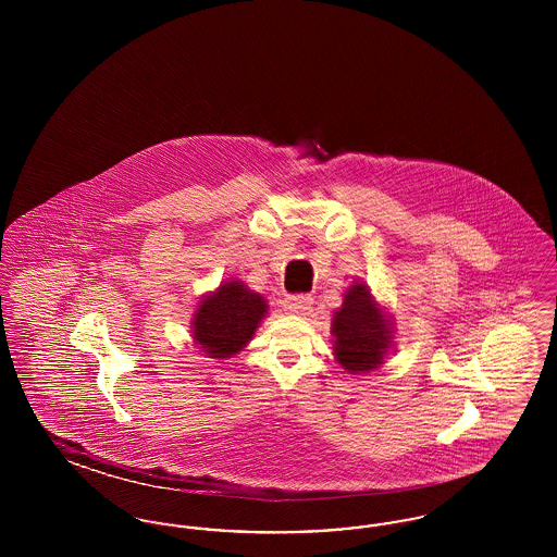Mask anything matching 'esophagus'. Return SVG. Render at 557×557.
Returning a JSON list of instances; mask_svg holds the SVG:
<instances>
[{
	"label": "esophagus",
	"mask_w": 557,
	"mask_h": 557,
	"mask_svg": "<svg viewBox=\"0 0 557 557\" xmlns=\"http://www.w3.org/2000/svg\"><path fill=\"white\" fill-rule=\"evenodd\" d=\"M286 311H290L294 315H309L311 309H313V298L311 296H305V294H298V296H288L286 302H284Z\"/></svg>",
	"instance_id": "obj_1"
}]
</instances>
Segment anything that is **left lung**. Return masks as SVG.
<instances>
[{
  "mask_svg": "<svg viewBox=\"0 0 557 557\" xmlns=\"http://www.w3.org/2000/svg\"><path fill=\"white\" fill-rule=\"evenodd\" d=\"M334 357L348 373L377 370L395 346V318L366 282H352L332 318Z\"/></svg>",
  "mask_w": 557,
  "mask_h": 557,
  "instance_id": "8db88e82",
  "label": "left lung"
}]
</instances>
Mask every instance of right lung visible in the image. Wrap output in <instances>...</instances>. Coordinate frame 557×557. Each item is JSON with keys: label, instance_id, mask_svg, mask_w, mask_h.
<instances>
[{"label": "right lung", "instance_id": "obj_1", "mask_svg": "<svg viewBox=\"0 0 557 557\" xmlns=\"http://www.w3.org/2000/svg\"><path fill=\"white\" fill-rule=\"evenodd\" d=\"M265 298L242 280H225L207 292L191 313V336L209 359H230L248 345L267 318Z\"/></svg>", "mask_w": 557, "mask_h": 557}]
</instances>
